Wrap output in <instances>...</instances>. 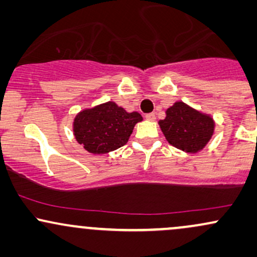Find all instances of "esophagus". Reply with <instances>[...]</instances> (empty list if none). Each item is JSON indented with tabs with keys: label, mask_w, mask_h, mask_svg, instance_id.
Segmentation results:
<instances>
[{
	"label": "esophagus",
	"mask_w": 257,
	"mask_h": 257,
	"mask_svg": "<svg viewBox=\"0 0 257 257\" xmlns=\"http://www.w3.org/2000/svg\"><path fill=\"white\" fill-rule=\"evenodd\" d=\"M145 118L147 120H155L156 116H155V113H147V114H145Z\"/></svg>",
	"instance_id": "esophagus-1"
}]
</instances>
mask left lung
Listing matches in <instances>:
<instances>
[{"instance_id":"1","label":"left lung","mask_w":257,"mask_h":257,"mask_svg":"<svg viewBox=\"0 0 257 257\" xmlns=\"http://www.w3.org/2000/svg\"><path fill=\"white\" fill-rule=\"evenodd\" d=\"M159 126L170 145L187 153H197L205 147L214 134L215 123L209 114L176 101L166 111Z\"/></svg>"}]
</instances>
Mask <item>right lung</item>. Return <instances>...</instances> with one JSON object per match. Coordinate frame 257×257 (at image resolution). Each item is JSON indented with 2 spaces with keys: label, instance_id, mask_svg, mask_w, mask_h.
<instances>
[{
  "label": "right lung",
  "instance_id": "obj_1",
  "mask_svg": "<svg viewBox=\"0 0 257 257\" xmlns=\"http://www.w3.org/2000/svg\"><path fill=\"white\" fill-rule=\"evenodd\" d=\"M141 120L138 112H126L116 102L108 101L79 112L73 120V135L88 152L102 155L125 145L135 124Z\"/></svg>",
  "mask_w": 257,
  "mask_h": 257
}]
</instances>
